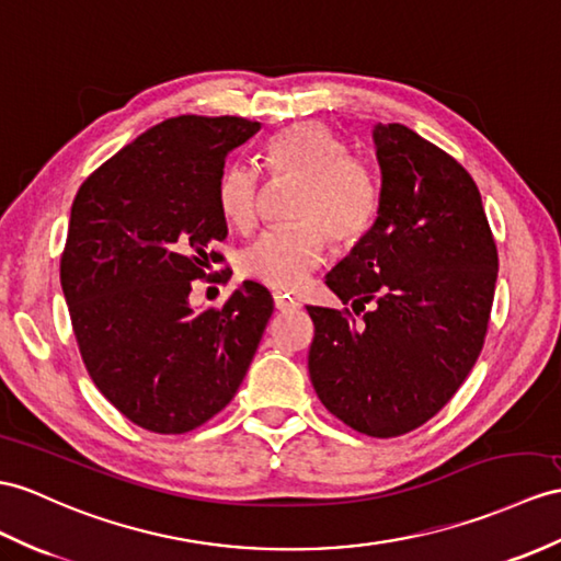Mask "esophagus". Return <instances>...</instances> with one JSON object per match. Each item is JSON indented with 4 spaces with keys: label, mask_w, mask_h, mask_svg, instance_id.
Returning <instances> with one entry per match:
<instances>
[{
    "label": "esophagus",
    "mask_w": 561,
    "mask_h": 561,
    "mask_svg": "<svg viewBox=\"0 0 561 561\" xmlns=\"http://www.w3.org/2000/svg\"><path fill=\"white\" fill-rule=\"evenodd\" d=\"M273 305H276V309H278V311H293V309H299V302H297V299H293L290 295H280V293L273 295Z\"/></svg>",
    "instance_id": "34e87169"
}]
</instances>
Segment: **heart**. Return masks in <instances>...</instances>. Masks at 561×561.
Returning <instances> with one entry per match:
<instances>
[{
	"instance_id": "b5f03b06",
	"label": "heart",
	"mask_w": 561,
	"mask_h": 561,
	"mask_svg": "<svg viewBox=\"0 0 561 561\" xmlns=\"http://www.w3.org/2000/svg\"><path fill=\"white\" fill-rule=\"evenodd\" d=\"M345 152L343 140L313 121L295 123L266 142L262 152L266 173L299 181L293 202V216L299 224L259 238L242 256L244 276L266 288L290 293L323 259L325 233L340 242L366 233L376 214V181L364 161ZM259 195V175L242 163H230L218 178V209L230 228H252Z\"/></svg>"
}]
</instances>
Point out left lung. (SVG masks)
<instances>
[{
    "label": "left lung",
    "instance_id": "obj_1",
    "mask_svg": "<svg viewBox=\"0 0 561 561\" xmlns=\"http://www.w3.org/2000/svg\"><path fill=\"white\" fill-rule=\"evenodd\" d=\"M380 173L371 228L325 276L362 319L307 307L309 376L350 428L394 438L435 416L483 347L497 250L473 178L402 123L371 130ZM354 311V313H359Z\"/></svg>",
    "mask_w": 561,
    "mask_h": 561
}]
</instances>
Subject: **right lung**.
Wrapping results in <instances>:
<instances>
[{
	"label": "right lung",
	"instance_id": "right-lung-1",
	"mask_svg": "<svg viewBox=\"0 0 561 561\" xmlns=\"http://www.w3.org/2000/svg\"><path fill=\"white\" fill-rule=\"evenodd\" d=\"M262 123L175 116L123 147L80 185L61 290L88 374L138 426L187 433L233 400L273 313L244 280L221 309L190 305L221 262L228 226L216 187L226 159Z\"/></svg>",
	"mask_w": 561,
	"mask_h": 561
}]
</instances>
